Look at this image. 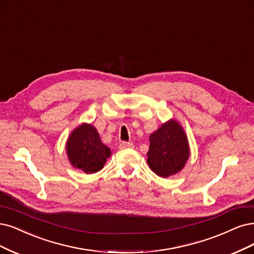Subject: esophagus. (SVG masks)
Segmentation results:
<instances>
[{
	"label": "esophagus",
	"mask_w": 254,
	"mask_h": 254,
	"mask_svg": "<svg viewBox=\"0 0 254 254\" xmlns=\"http://www.w3.org/2000/svg\"><path fill=\"white\" fill-rule=\"evenodd\" d=\"M127 148H133V144L128 142H122L120 144V149H127Z\"/></svg>",
	"instance_id": "1"
}]
</instances>
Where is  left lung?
Returning <instances> with one entry per match:
<instances>
[{"label": "left lung", "instance_id": "1", "mask_svg": "<svg viewBox=\"0 0 254 254\" xmlns=\"http://www.w3.org/2000/svg\"><path fill=\"white\" fill-rule=\"evenodd\" d=\"M147 152L149 168L161 178H168L182 171L189 159L190 148L185 130L177 120L171 119L149 136Z\"/></svg>", "mask_w": 254, "mask_h": 254}]
</instances>
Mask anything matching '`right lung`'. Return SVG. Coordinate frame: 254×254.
I'll list each match as a JSON object with an SVG mask.
<instances>
[{
    "label": "right lung",
    "mask_w": 254,
    "mask_h": 254,
    "mask_svg": "<svg viewBox=\"0 0 254 254\" xmlns=\"http://www.w3.org/2000/svg\"><path fill=\"white\" fill-rule=\"evenodd\" d=\"M66 153L73 167L87 174L100 171L111 155L109 148L102 143L97 128L87 123L74 128L68 136Z\"/></svg>",
    "instance_id": "right-lung-1"
}]
</instances>
